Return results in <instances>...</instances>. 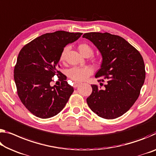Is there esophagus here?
<instances>
[{
    "label": "esophagus",
    "mask_w": 156,
    "mask_h": 156,
    "mask_svg": "<svg viewBox=\"0 0 156 156\" xmlns=\"http://www.w3.org/2000/svg\"><path fill=\"white\" fill-rule=\"evenodd\" d=\"M80 83H78V82H75L73 83V87H75V88H76V87H78L79 85H80Z\"/></svg>",
    "instance_id": "esophagus-1"
}]
</instances>
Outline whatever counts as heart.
<instances>
[{"label": "heart", "mask_w": 156, "mask_h": 156, "mask_svg": "<svg viewBox=\"0 0 156 156\" xmlns=\"http://www.w3.org/2000/svg\"><path fill=\"white\" fill-rule=\"evenodd\" d=\"M78 51L83 55L85 54H90L91 55L92 54V49L87 44H81L78 47ZM69 51V47H65L62 51L60 60L63 62L65 60L66 53ZM93 73L92 69L90 66H83V67H78L74 66L68 71V76L71 80L75 81H84L87 79L89 76H91Z\"/></svg>", "instance_id": "b5f03b06"}]
</instances>
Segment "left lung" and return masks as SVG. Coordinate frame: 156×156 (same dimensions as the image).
<instances>
[{
  "mask_svg": "<svg viewBox=\"0 0 156 156\" xmlns=\"http://www.w3.org/2000/svg\"><path fill=\"white\" fill-rule=\"evenodd\" d=\"M83 37L91 41L101 53L102 63L95 77L107 82L104 89L91 85L92 93L87 98L89 107L107 119L121 117L137 101L144 85L146 73L142 57L122 37L88 33Z\"/></svg>",
  "mask_w": 156,
  "mask_h": 156,
  "instance_id": "left-lung-1",
  "label": "left lung"
}]
</instances>
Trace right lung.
<instances>
[{"label": "right lung", "instance_id": "obj_1", "mask_svg": "<svg viewBox=\"0 0 156 156\" xmlns=\"http://www.w3.org/2000/svg\"><path fill=\"white\" fill-rule=\"evenodd\" d=\"M82 34L62 30L46 33L19 52L14 70L17 93L25 107L36 117L48 119L58 115L73 92L66 76L57 69L64 48ZM55 75H61L60 86L50 85Z\"/></svg>", "mask_w": 156, "mask_h": 156}]
</instances>
